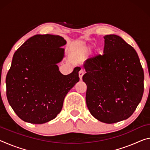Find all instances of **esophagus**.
I'll use <instances>...</instances> for the list:
<instances>
[{"label": "esophagus", "instance_id": "esophagus-1", "mask_svg": "<svg viewBox=\"0 0 150 150\" xmlns=\"http://www.w3.org/2000/svg\"><path fill=\"white\" fill-rule=\"evenodd\" d=\"M84 75V71H83V70H81L79 72V77L80 80H82V78H83V76Z\"/></svg>", "mask_w": 150, "mask_h": 150}]
</instances>
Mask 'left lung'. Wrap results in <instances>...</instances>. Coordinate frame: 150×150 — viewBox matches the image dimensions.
<instances>
[{
  "mask_svg": "<svg viewBox=\"0 0 150 150\" xmlns=\"http://www.w3.org/2000/svg\"><path fill=\"white\" fill-rule=\"evenodd\" d=\"M103 55L85 61L86 103L94 117L106 124L126 120L144 93V74L136 50L121 37L105 35Z\"/></svg>",
  "mask_w": 150,
  "mask_h": 150,
  "instance_id": "1",
  "label": "left lung"
}]
</instances>
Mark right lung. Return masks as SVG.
<instances>
[{
    "mask_svg": "<svg viewBox=\"0 0 150 150\" xmlns=\"http://www.w3.org/2000/svg\"><path fill=\"white\" fill-rule=\"evenodd\" d=\"M66 43L59 35L38 34L14 53L6 78V96L24 122L44 124L54 119L66 95L79 81V67L64 75L57 65L65 56Z\"/></svg>",
    "mask_w": 150,
    "mask_h": 150,
    "instance_id": "obj_1",
    "label": "right lung"
}]
</instances>
